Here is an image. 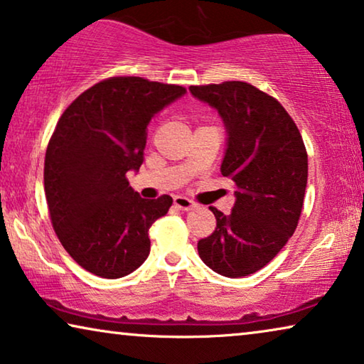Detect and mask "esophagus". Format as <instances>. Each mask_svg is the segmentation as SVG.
<instances>
[{"instance_id": "obj_1", "label": "esophagus", "mask_w": 364, "mask_h": 364, "mask_svg": "<svg viewBox=\"0 0 364 364\" xmlns=\"http://www.w3.org/2000/svg\"><path fill=\"white\" fill-rule=\"evenodd\" d=\"M173 205H176L177 208L183 210V212H188V210L195 208V202L191 198L187 197H181V195H177V197H173Z\"/></svg>"}]
</instances>
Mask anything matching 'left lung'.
I'll return each mask as SVG.
<instances>
[{"label":"left lung","instance_id":"1","mask_svg":"<svg viewBox=\"0 0 364 364\" xmlns=\"http://www.w3.org/2000/svg\"><path fill=\"white\" fill-rule=\"evenodd\" d=\"M191 92L223 118L228 147L221 173L236 186L230 215L210 207L217 228L198 241V255L221 276H250L272 261L297 228L307 149L286 108L251 83L192 85Z\"/></svg>","mask_w":364,"mask_h":364}]
</instances>
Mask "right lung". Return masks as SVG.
Segmentation results:
<instances>
[{"label":"right lung","mask_w":364,"mask_h":364,"mask_svg":"<svg viewBox=\"0 0 364 364\" xmlns=\"http://www.w3.org/2000/svg\"><path fill=\"white\" fill-rule=\"evenodd\" d=\"M186 93L143 77H109L68 105L46 151L44 191L57 238L95 276H128L149 256V228L172 197L141 198L126 173L144 161L147 124Z\"/></svg>","instance_id":"1"}]
</instances>
